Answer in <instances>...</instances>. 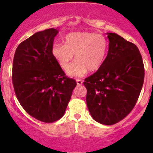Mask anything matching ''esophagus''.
I'll use <instances>...</instances> for the list:
<instances>
[{"mask_svg": "<svg viewBox=\"0 0 153 153\" xmlns=\"http://www.w3.org/2000/svg\"><path fill=\"white\" fill-rule=\"evenodd\" d=\"M76 84H77V86H80V85L83 84V81H82V79H76Z\"/></svg>", "mask_w": 153, "mask_h": 153, "instance_id": "34e87169", "label": "esophagus"}]
</instances>
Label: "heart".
Wrapping results in <instances>:
<instances>
[{"instance_id":"obj_1","label":"heart","mask_w":153,"mask_h":153,"mask_svg":"<svg viewBox=\"0 0 153 153\" xmlns=\"http://www.w3.org/2000/svg\"><path fill=\"white\" fill-rule=\"evenodd\" d=\"M64 45L54 44L51 53L63 70L68 69L75 55V63L67 70V74L79 77L90 70H100L106 60L109 42L102 34L92 32H72L64 36Z\"/></svg>"}]
</instances>
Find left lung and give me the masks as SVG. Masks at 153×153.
I'll return each instance as SVG.
<instances>
[{"label": "left lung", "mask_w": 153, "mask_h": 153, "mask_svg": "<svg viewBox=\"0 0 153 153\" xmlns=\"http://www.w3.org/2000/svg\"><path fill=\"white\" fill-rule=\"evenodd\" d=\"M109 51L103 64L83 82L91 117L103 125L123 120L134 108L144 81L141 53L131 42L108 33Z\"/></svg>", "instance_id": "8db88e82"}]
</instances>
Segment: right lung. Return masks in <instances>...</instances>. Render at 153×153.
Returning a JSON list of instances; mask_svg holds the SVG:
<instances>
[{
    "instance_id": "obj_1",
    "label": "right lung",
    "mask_w": 153,
    "mask_h": 153,
    "mask_svg": "<svg viewBox=\"0 0 153 153\" xmlns=\"http://www.w3.org/2000/svg\"><path fill=\"white\" fill-rule=\"evenodd\" d=\"M57 33L54 28L36 32L19 44L13 57L12 82L16 97L28 114L44 123L63 117L76 86L51 53Z\"/></svg>"
}]
</instances>
